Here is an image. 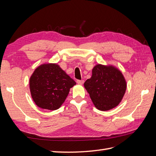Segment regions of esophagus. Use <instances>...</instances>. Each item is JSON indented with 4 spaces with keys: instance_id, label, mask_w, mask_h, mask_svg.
Instances as JSON below:
<instances>
[{
    "instance_id": "1",
    "label": "esophagus",
    "mask_w": 156,
    "mask_h": 156,
    "mask_svg": "<svg viewBox=\"0 0 156 156\" xmlns=\"http://www.w3.org/2000/svg\"><path fill=\"white\" fill-rule=\"evenodd\" d=\"M76 82H77V83L78 84H80V85H82V84H84V80H77V81H76Z\"/></svg>"
}]
</instances>
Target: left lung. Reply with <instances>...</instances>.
I'll list each match as a JSON object with an SVG mask.
<instances>
[{
	"mask_svg": "<svg viewBox=\"0 0 156 156\" xmlns=\"http://www.w3.org/2000/svg\"><path fill=\"white\" fill-rule=\"evenodd\" d=\"M84 85L96 108L102 111L117 107L127 88L125 79L119 69L102 64L94 66L91 78Z\"/></svg>",
	"mask_w": 156,
	"mask_h": 156,
	"instance_id": "1",
	"label": "left lung"
}]
</instances>
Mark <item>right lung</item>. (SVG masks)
Listing matches in <instances>:
<instances>
[{
	"label": "right lung",
	"instance_id": "1",
	"mask_svg": "<svg viewBox=\"0 0 156 156\" xmlns=\"http://www.w3.org/2000/svg\"><path fill=\"white\" fill-rule=\"evenodd\" d=\"M74 85L76 82L56 64L38 66L29 80L31 97L36 105L50 111L61 107Z\"/></svg>",
	"mask_w": 156,
	"mask_h": 156
}]
</instances>
